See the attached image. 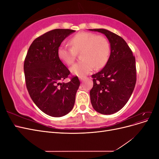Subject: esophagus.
I'll return each mask as SVG.
<instances>
[{
	"label": "esophagus",
	"instance_id": "esophagus-1",
	"mask_svg": "<svg viewBox=\"0 0 159 159\" xmlns=\"http://www.w3.org/2000/svg\"><path fill=\"white\" fill-rule=\"evenodd\" d=\"M79 78H80V80L81 81L84 80V77H80Z\"/></svg>",
	"mask_w": 159,
	"mask_h": 159
}]
</instances>
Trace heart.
<instances>
[{"instance_id":"b5f03b06","label":"heart","mask_w":159,"mask_h":159,"mask_svg":"<svg viewBox=\"0 0 159 159\" xmlns=\"http://www.w3.org/2000/svg\"><path fill=\"white\" fill-rule=\"evenodd\" d=\"M70 44L71 47L60 45L57 49V56L62 62L70 66L74 62L77 53L81 52L82 60L70 68L74 75L83 77L95 66L101 68L107 62L110 47L107 40L102 36L87 32H79L71 38Z\"/></svg>"}]
</instances>
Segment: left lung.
Returning <instances> with one entry per match:
<instances>
[{
  "mask_svg": "<svg viewBox=\"0 0 159 159\" xmlns=\"http://www.w3.org/2000/svg\"><path fill=\"white\" fill-rule=\"evenodd\" d=\"M107 38L111 54L104 68L92 75L91 103L99 113L111 115L121 109L131 98L136 84L135 58L127 42L109 30L89 29Z\"/></svg>",
  "mask_w": 159,
  "mask_h": 159,
  "instance_id": "8db88e82",
  "label": "left lung"
}]
</instances>
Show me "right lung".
<instances>
[{"instance_id": "add662e5", "label": "right lung", "mask_w": 159, "mask_h": 159, "mask_svg": "<svg viewBox=\"0 0 159 159\" xmlns=\"http://www.w3.org/2000/svg\"><path fill=\"white\" fill-rule=\"evenodd\" d=\"M75 30L54 29L33 41L24 64L26 85L31 99L42 111L60 117L70 113L80 85L77 76L61 83L70 72L57 56L61 42Z\"/></svg>"}]
</instances>
